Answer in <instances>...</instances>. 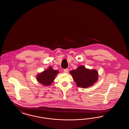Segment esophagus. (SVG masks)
Masks as SVG:
<instances>
[{"instance_id":"esophagus-1","label":"esophagus","mask_w":129,"mask_h":129,"mask_svg":"<svg viewBox=\"0 0 129 129\" xmlns=\"http://www.w3.org/2000/svg\"><path fill=\"white\" fill-rule=\"evenodd\" d=\"M64 73H66V74H67L69 72V70L68 69H64V71H63Z\"/></svg>"}]
</instances>
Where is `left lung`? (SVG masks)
Wrapping results in <instances>:
<instances>
[{
    "instance_id": "left-lung-1",
    "label": "left lung",
    "mask_w": 129,
    "mask_h": 129,
    "mask_svg": "<svg viewBox=\"0 0 129 129\" xmlns=\"http://www.w3.org/2000/svg\"><path fill=\"white\" fill-rule=\"evenodd\" d=\"M69 73L72 75L76 85L81 88L93 86L98 80L99 74L97 70L87 69L83 65L78 66Z\"/></svg>"
}]
</instances>
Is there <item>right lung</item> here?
Returning <instances> with one entry per match:
<instances>
[{
    "label": "right lung",
    "instance_id": "1",
    "mask_svg": "<svg viewBox=\"0 0 129 129\" xmlns=\"http://www.w3.org/2000/svg\"><path fill=\"white\" fill-rule=\"evenodd\" d=\"M58 73L59 71L54 70L51 66H49L48 69L37 74L36 79L43 86H49L52 84L56 75Z\"/></svg>",
    "mask_w": 129,
    "mask_h": 129
}]
</instances>
